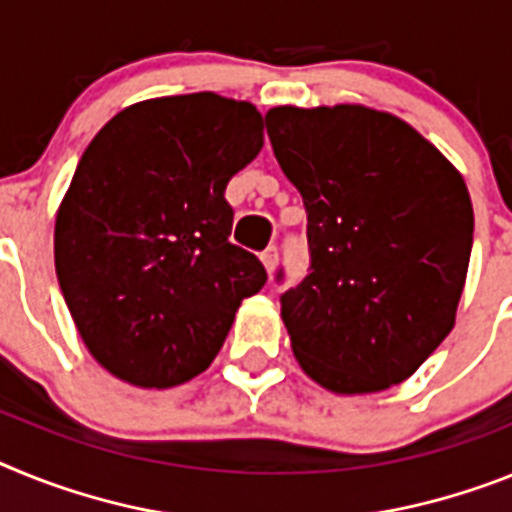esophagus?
<instances>
[{
  "mask_svg": "<svg viewBox=\"0 0 512 512\" xmlns=\"http://www.w3.org/2000/svg\"><path fill=\"white\" fill-rule=\"evenodd\" d=\"M260 260H262V265H265V270H268V273H273L275 270V265H278V247H268V250L262 252L260 255Z\"/></svg>",
  "mask_w": 512,
  "mask_h": 512,
  "instance_id": "obj_1",
  "label": "esophagus"
}]
</instances>
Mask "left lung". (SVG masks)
<instances>
[{
	"label": "left lung",
	"instance_id": "8db88e82",
	"mask_svg": "<svg viewBox=\"0 0 512 512\" xmlns=\"http://www.w3.org/2000/svg\"><path fill=\"white\" fill-rule=\"evenodd\" d=\"M265 128L306 208L309 270L281 293L293 353L337 394L389 389L453 330L474 239L464 177L363 105L273 108Z\"/></svg>",
	"mask_w": 512,
	"mask_h": 512
}]
</instances>
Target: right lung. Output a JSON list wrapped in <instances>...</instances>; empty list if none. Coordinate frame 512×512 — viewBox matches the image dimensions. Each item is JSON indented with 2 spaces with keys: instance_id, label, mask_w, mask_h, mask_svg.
<instances>
[{
  "instance_id": "add662e5",
  "label": "right lung",
  "mask_w": 512,
  "mask_h": 512,
  "mask_svg": "<svg viewBox=\"0 0 512 512\" xmlns=\"http://www.w3.org/2000/svg\"><path fill=\"white\" fill-rule=\"evenodd\" d=\"M262 149V115L213 92L146 100L102 126L56 216V275L84 345L128 384L211 366L268 273L229 242L224 190Z\"/></svg>"
}]
</instances>
